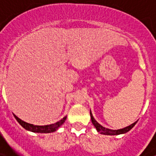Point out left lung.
I'll list each match as a JSON object with an SVG mask.
<instances>
[{"mask_svg":"<svg viewBox=\"0 0 156 156\" xmlns=\"http://www.w3.org/2000/svg\"><path fill=\"white\" fill-rule=\"evenodd\" d=\"M90 117H91V121H92V123L94 124V126L95 127V129L96 130L100 132L101 134H102V135H121V134H125V133H127V132H129L130 129H132L134 126H135V124L137 122H135L133 124H131V125H129L128 127H126V128H124V129H117V130H113V129H106L104 127H102L101 124L97 122L95 120H94V118L93 117V115H92V113H91V111H90Z\"/></svg>","mask_w":156,"mask_h":156,"instance_id":"obj_1","label":"left lung"}]
</instances>
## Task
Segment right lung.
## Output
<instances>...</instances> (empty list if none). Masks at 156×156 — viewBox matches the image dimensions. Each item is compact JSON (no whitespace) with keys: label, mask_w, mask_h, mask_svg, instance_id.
<instances>
[{"label":"right lung","mask_w":156,"mask_h":156,"mask_svg":"<svg viewBox=\"0 0 156 156\" xmlns=\"http://www.w3.org/2000/svg\"><path fill=\"white\" fill-rule=\"evenodd\" d=\"M14 116L16 119V121L21 124V127H23L25 129L29 130L31 132H34V133H52V132H55L62 125L63 123L65 122V121L67 119V116H65L63 117L62 120H60L59 122L54 123V124L45 125V126H37V125H33V124L23 122L22 120L18 118L15 115H14Z\"/></svg>","instance_id":"1"}]
</instances>
